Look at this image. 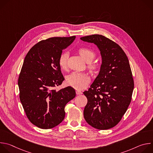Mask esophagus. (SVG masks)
<instances>
[{
  "mask_svg": "<svg viewBox=\"0 0 153 153\" xmlns=\"http://www.w3.org/2000/svg\"><path fill=\"white\" fill-rule=\"evenodd\" d=\"M76 94L77 95H80V94H82V92L81 91H80V90H76Z\"/></svg>",
  "mask_w": 153,
  "mask_h": 153,
  "instance_id": "obj_1",
  "label": "esophagus"
}]
</instances>
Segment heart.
Wrapping results in <instances>:
<instances>
[{"mask_svg": "<svg viewBox=\"0 0 153 153\" xmlns=\"http://www.w3.org/2000/svg\"><path fill=\"white\" fill-rule=\"evenodd\" d=\"M77 53L83 59L88 62V68L91 73H96L100 67V64L97 62H91L95 57V52L87 47H80L77 49ZM68 54L67 53H62L58 59V64L63 70H67L68 68L67 61ZM90 81L89 75L86 73L73 72L67 78V83L77 90L83 89Z\"/></svg>", "mask_w": 153, "mask_h": 153, "instance_id": "heart-1", "label": "heart"}]
</instances>
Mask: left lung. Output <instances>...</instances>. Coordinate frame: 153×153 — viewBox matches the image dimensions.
<instances>
[{"mask_svg":"<svg viewBox=\"0 0 153 153\" xmlns=\"http://www.w3.org/2000/svg\"><path fill=\"white\" fill-rule=\"evenodd\" d=\"M94 43L100 51L102 63L99 75L88 91L83 116L94 128L104 130L117 125L132 99L134 80L128 59L114 41L100 34L80 38Z\"/></svg>","mask_w":153,"mask_h":153,"instance_id":"1","label":"left lung"}]
</instances>
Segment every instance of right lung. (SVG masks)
Wrapping results in <instances>:
<instances>
[{
    "mask_svg": "<svg viewBox=\"0 0 153 153\" xmlns=\"http://www.w3.org/2000/svg\"><path fill=\"white\" fill-rule=\"evenodd\" d=\"M75 38L73 36L42 40L25 57L18 79L19 98L27 118L40 128L50 129L60 124L65 116V105L76 96L71 86L54 89L65 79L59 57Z\"/></svg>",
    "mask_w": 153,
    "mask_h": 153,
    "instance_id": "obj_1",
    "label": "right lung"
}]
</instances>
